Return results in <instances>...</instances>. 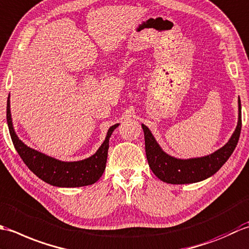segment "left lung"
I'll return each instance as SVG.
<instances>
[{"instance_id": "left-lung-1", "label": "left lung", "mask_w": 249, "mask_h": 249, "mask_svg": "<svg viewBox=\"0 0 249 249\" xmlns=\"http://www.w3.org/2000/svg\"><path fill=\"white\" fill-rule=\"evenodd\" d=\"M145 136V150L148 164L154 174L162 181L173 185L192 184L209 178L224 165L235 149L242 128V107L238 98L237 125L228 143L215 153L199 158L179 159L167 155L157 143L153 133L142 124Z\"/></svg>"}]
</instances>
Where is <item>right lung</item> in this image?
Returning a JSON list of instances; mask_svg holds the SVG:
<instances>
[{"label":"right lung","instance_id":"right-lung-1","mask_svg":"<svg viewBox=\"0 0 249 249\" xmlns=\"http://www.w3.org/2000/svg\"><path fill=\"white\" fill-rule=\"evenodd\" d=\"M6 118L15 148L25 165L38 178L47 184L55 187H65V188L92 185L100 179L106 166L109 138L113 131L119 125V124H116L110 126L103 144L100 146L96 153L89 158L79 161H61L30 148L21 140H19L13 126L9 96L7 100Z\"/></svg>","mask_w":249,"mask_h":249}]
</instances>
